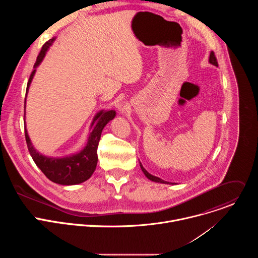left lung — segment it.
Wrapping results in <instances>:
<instances>
[{
    "label": "left lung",
    "mask_w": 258,
    "mask_h": 258,
    "mask_svg": "<svg viewBox=\"0 0 258 258\" xmlns=\"http://www.w3.org/2000/svg\"><path fill=\"white\" fill-rule=\"evenodd\" d=\"M209 63L210 64H212V65H214V66H218V64H217V61H216V58H215V56H214V53L213 52H210V55H209ZM140 167H141V169H142V171L144 172V174L147 176V178H149L150 180H152V181H155V182H160V183H173L174 182H169V181H165V180H163V179H161L160 177H158V176H155V175H152L151 173H149L148 171H147L145 168H144V166L142 165V163L140 162Z\"/></svg>",
    "instance_id": "1"
}]
</instances>
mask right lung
<instances>
[{"instance_id": "add662e5", "label": "right lung", "mask_w": 258, "mask_h": 258, "mask_svg": "<svg viewBox=\"0 0 258 258\" xmlns=\"http://www.w3.org/2000/svg\"><path fill=\"white\" fill-rule=\"evenodd\" d=\"M54 41H55V38L49 40L43 46L38 58H36V62L34 63L33 70L31 72L29 81L27 83L26 96H27L30 84L32 82V79L35 75L36 68H38L39 65L42 63L43 59L45 58L49 48L52 46ZM25 104H26V97L24 101V110H25ZM115 116H116V112L114 110H104V109L100 110V111L97 112L96 115L94 116L92 123L90 125V132L88 135V141L86 146L78 153L62 156V157L46 156L36 150L28 136L26 124H24L25 140H26L27 148L30 153V156L32 157L36 166H38L43 171V173L53 182L59 183V185H63V186H72V185H78V183H82L87 179H89L94 173L97 166V162H98L97 149H98V144L101 138L102 131L105 127V125L110 120H112Z\"/></svg>"}]
</instances>
